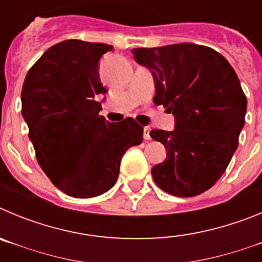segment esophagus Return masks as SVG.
<instances>
[{
    "mask_svg": "<svg viewBox=\"0 0 262 262\" xmlns=\"http://www.w3.org/2000/svg\"><path fill=\"white\" fill-rule=\"evenodd\" d=\"M143 131H144V134H143V138H144V140H151V135H149V131H151V128H149V127H144V128H143Z\"/></svg>",
    "mask_w": 262,
    "mask_h": 262,
    "instance_id": "1",
    "label": "esophagus"
}]
</instances>
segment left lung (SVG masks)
<instances>
[{"label":"left lung","mask_w":262,"mask_h":262,"mask_svg":"<svg viewBox=\"0 0 262 262\" xmlns=\"http://www.w3.org/2000/svg\"><path fill=\"white\" fill-rule=\"evenodd\" d=\"M135 60L155 76V105L176 119L174 131L152 129L166 159L152 168L160 189L195 196L222 177L239 145L247 97L237 75L221 53L193 43L134 48Z\"/></svg>","instance_id":"1"}]
</instances>
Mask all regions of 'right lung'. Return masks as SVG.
Returning <instances> with one entry per match:
<instances>
[{
	"instance_id": "add662e5",
	"label": "right lung",
	"mask_w": 262,
	"mask_h": 262,
	"mask_svg": "<svg viewBox=\"0 0 262 262\" xmlns=\"http://www.w3.org/2000/svg\"><path fill=\"white\" fill-rule=\"evenodd\" d=\"M113 46L69 39L48 48L27 72L22 115L36 160L52 184L75 198L114 186L120 159L143 142L133 118L110 123L99 115L105 94L98 61Z\"/></svg>"
}]
</instances>
